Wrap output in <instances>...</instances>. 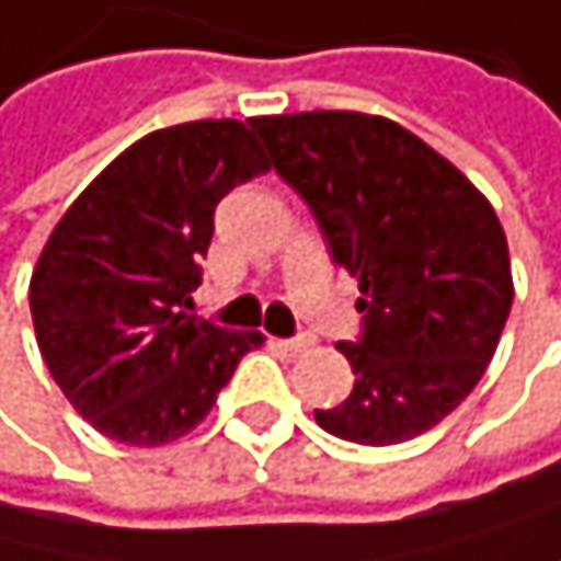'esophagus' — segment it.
Segmentation results:
<instances>
[{"instance_id": "1", "label": "esophagus", "mask_w": 561, "mask_h": 561, "mask_svg": "<svg viewBox=\"0 0 561 561\" xmlns=\"http://www.w3.org/2000/svg\"><path fill=\"white\" fill-rule=\"evenodd\" d=\"M310 344H313V337H286V341H275V348H283L286 355H299V352H307L310 348Z\"/></svg>"}]
</instances>
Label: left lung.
<instances>
[{
  "label": "left lung",
  "mask_w": 561,
  "mask_h": 561,
  "mask_svg": "<svg viewBox=\"0 0 561 561\" xmlns=\"http://www.w3.org/2000/svg\"><path fill=\"white\" fill-rule=\"evenodd\" d=\"M251 127L362 289L365 334L337 344L355 389L313 410L317 424L355 445L417 438L483 379L514 304L490 199L386 116L313 110L254 116Z\"/></svg>",
  "instance_id": "1"
}]
</instances>
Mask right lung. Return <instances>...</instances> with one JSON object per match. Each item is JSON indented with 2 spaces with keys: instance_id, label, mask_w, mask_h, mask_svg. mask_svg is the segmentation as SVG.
<instances>
[{
  "instance_id": "1",
  "label": "right lung",
  "mask_w": 561,
  "mask_h": 561,
  "mask_svg": "<svg viewBox=\"0 0 561 561\" xmlns=\"http://www.w3.org/2000/svg\"><path fill=\"white\" fill-rule=\"evenodd\" d=\"M268 172L241 119H193L130 144L50 230L30 275L41 355L68 403L113 442L158 448L206 421L265 337L185 313L213 209Z\"/></svg>"
}]
</instances>
